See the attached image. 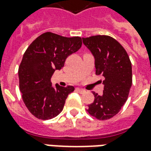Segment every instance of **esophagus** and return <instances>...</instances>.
<instances>
[{
	"instance_id": "obj_1",
	"label": "esophagus",
	"mask_w": 151,
	"mask_h": 151,
	"mask_svg": "<svg viewBox=\"0 0 151 151\" xmlns=\"http://www.w3.org/2000/svg\"><path fill=\"white\" fill-rule=\"evenodd\" d=\"M76 91L78 92H79L80 94H83L84 92H86L85 90H82V89H80V88H76Z\"/></svg>"
}]
</instances>
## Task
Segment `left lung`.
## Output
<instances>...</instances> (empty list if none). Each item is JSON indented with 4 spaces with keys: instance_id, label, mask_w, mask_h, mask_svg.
Listing matches in <instances>:
<instances>
[{
    "instance_id": "left-lung-1",
    "label": "left lung",
    "mask_w": 151,
    "mask_h": 151,
    "mask_svg": "<svg viewBox=\"0 0 151 151\" xmlns=\"http://www.w3.org/2000/svg\"><path fill=\"white\" fill-rule=\"evenodd\" d=\"M95 57V73L104 78L103 95L93 92L95 100L87 111L101 120L116 116L126 102L132 86V65L126 51L108 35L82 38Z\"/></svg>"
}]
</instances>
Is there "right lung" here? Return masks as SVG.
<instances>
[{"instance_id":"obj_1","label":"right lung","mask_w":151,"mask_h":151,"mask_svg":"<svg viewBox=\"0 0 151 151\" xmlns=\"http://www.w3.org/2000/svg\"><path fill=\"white\" fill-rule=\"evenodd\" d=\"M82 47L81 37H64L43 33L26 50L18 68L19 88L26 107L40 120H49L63 110L68 95L74 87L51 82L56 70L62 68L66 58Z\"/></svg>"}]
</instances>
